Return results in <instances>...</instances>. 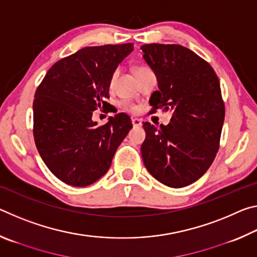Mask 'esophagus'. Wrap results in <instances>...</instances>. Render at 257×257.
<instances>
[{
	"instance_id": "obj_1",
	"label": "esophagus",
	"mask_w": 257,
	"mask_h": 257,
	"mask_svg": "<svg viewBox=\"0 0 257 257\" xmlns=\"http://www.w3.org/2000/svg\"><path fill=\"white\" fill-rule=\"evenodd\" d=\"M133 121V124L134 127H141V125L143 124V120L142 119H138V118H133L132 119Z\"/></svg>"
}]
</instances>
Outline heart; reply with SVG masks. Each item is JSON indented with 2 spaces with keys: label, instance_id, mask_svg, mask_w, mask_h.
I'll list each match as a JSON object with an SVG mask.
<instances>
[{
  "label": "heart",
  "instance_id": "1",
  "mask_svg": "<svg viewBox=\"0 0 257 257\" xmlns=\"http://www.w3.org/2000/svg\"><path fill=\"white\" fill-rule=\"evenodd\" d=\"M139 69H143V67H139V68H137L136 70H139ZM116 75H118V70H115L114 72H113V75H112V77H111V81H110V82H111V85L113 84V81H114ZM130 110L135 111V110H136V107H135V106H130Z\"/></svg>",
  "mask_w": 257,
  "mask_h": 257
}]
</instances>
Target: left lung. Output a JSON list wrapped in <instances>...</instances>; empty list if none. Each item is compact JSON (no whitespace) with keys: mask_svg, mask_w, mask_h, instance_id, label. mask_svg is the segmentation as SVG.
<instances>
[{"mask_svg":"<svg viewBox=\"0 0 257 257\" xmlns=\"http://www.w3.org/2000/svg\"><path fill=\"white\" fill-rule=\"evenodd\" d=\"M141 50L158 79L150 104L172 111L167 125L143 124V161L156 180L181 188L207 171L219 150L224 121L220 82L210 64L185 46L145 44Z\"/></svg>","mask_w":257,"mask_h":257,"instance_id":"obj_1","label":"left lung"}]
</instances>
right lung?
Instances as JSON below:
<instances>
[{
	"label": "right lung",
	"mask_w": 257,
	"mask_h": 257,
	"mask_svg": "<svg viewBox=\"0 0 257 257\" xmlns=\"http://www.w3.org/2000/svg\"><path fill=\"white\" fill-rule=\"evenodd\" d=\"M134 51L133 43L88 46L54 63L33 103L34 138L46 167L64 184L86 187L111 167L115 151L133 128L125 113L98 127L93 112L110 104L111 77Z\"/></svg>",
	"instance_id": "1"
}]
</instances>
